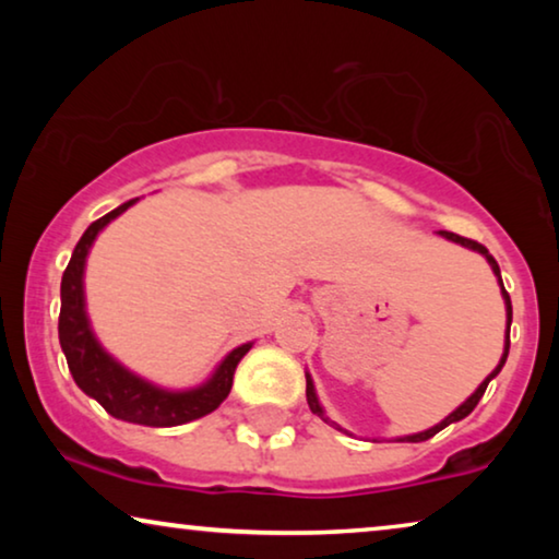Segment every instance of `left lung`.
<instances>
[{"mask_svg":"<svg viewBox=\"0 0 559 559\" xmlns=\"http://www.w3.org/2000/svg\"><path fill=\"white\" fill-rule=\"evenodd\" d=\"M440 236H445L448 241H455V243H461V247H465V249H473V251H478V254H484L486 257V262L491 264V270H493V274H496V280H499V285H501V295H503V305H507V343H503V356H501V361H499V366H496V369L488 373V377L480 381V386L476 389V392H473L468 400H465L461 407H457L455 412H450V415L442 419L440 425H435V427H430V430H425V432H417V435H407V438H400V440H407V442H423V440H430L432 435H438L440 430H445L448 425H453V423H461L463 417H468L473 409H476V404L480 402V396H484V392H486V386H488V381H491L496 373H499L501 369H503V364H507V356H509V328H511V297H509V293L507 289H503V280H501V270H499V264H496V259L488 254V249L484 247V243H478V241H473V239H465V236H457V234H453V231H440ZM305 377H308V389H305V394H308V404H310V412L312 415H318L320 419H325V423H331V419L325 417V412H323V407H320V402H318V394H316V386H312V379H310V373H305ZM331 425H335V423H331ZM338 427V425H335ZM341 430V427H338Z\"/></svg>","mask_w":559,"mask_h":559,"instance_id":"left-lung-1","label":"left lung"}]
</instances>
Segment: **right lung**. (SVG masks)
Listing matches in <instances>:
<instances>
[{
	"label": "right lung",
	"instance_id": "obj_1",
	"mask_svg": "<svg viewBox=\"0 0 559 559\" xmlns=\"http://www.w3.org/2000/svg\"><path fill=\"white\" fill-rule=\"evenodd\" d=\"M134 203L136 198L134 201L121 203L119 209H114L111 213H106V216L94 221V224L83 231L81 241L75 243L71 262H68L63 272V282H60V348H63L68 369L73 373L75 384H79L91 400L102 404L111 417L147 427L186 425L193 423L198 417H205L226 400L228 392H231L236 366H239L241 358L249 354L251 343H243V346L234 348L231 354L218 364V369L213 371V377L205 381V384L186 389V392H167V389L150 384V381L136 377V373L124 369L117 358L106 354L88 325L86 297H83V270H86L88 249L98 231Z\"/></svg>",
	"mask_w": 559,
	"mask_h": 559
}]
</instances>
